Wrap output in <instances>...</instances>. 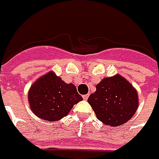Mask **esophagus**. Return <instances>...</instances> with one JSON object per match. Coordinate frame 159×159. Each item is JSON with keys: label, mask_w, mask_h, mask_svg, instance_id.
<instances>
[{"label": "esophagus", "mask_w": 159, "mask_h": 159, "mask_svg": "<svg viewBox=\"0 0 159 159\" xmlns=\"http://www.w3.org/2000/svg\"><path fill=\"white\" fill-rule=\"evenodd\" d=\"M82 98H83V99L87 100L88 98H89V94H87V95H83V96H82Z\"/></svg>", "instance_id": "1"}]
</instances>
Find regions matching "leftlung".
Masks as SVG:
<instances>
[{"mask_svg": "<svg viewBox=\"0 0 159 159\" xmlns=\"http://www.w3.org/2000/svg\"><path fill=\"white\" fill-rule=\"evenodd\" d=\"M96 89L88 102L106 125L121 126L135 114L139 104L137 92L122 76L105 78Z\"/></svg>", "mask_w": 159, "mask_h": 159, "instance_id": "8db88e82", "label": "left lung"}]
</instances>
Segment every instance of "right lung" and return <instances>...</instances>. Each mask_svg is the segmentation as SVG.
Masks as SVG:
<instances>
[{
    "label": "right lung",
    "instance_id": "obj_1",
    "mask_svg": "<svg viewBox=\"0 0 159 159\" xmlns=\"http://www.w3.org/2000/svg\"><path fill=\"white\" fill-rule=\"evenodd\" d=\"M82 99L73 84L65 83L52 71L37 80L28 92L33 113L48 122L65 117L72 107Z\"/></svg>",
    "mask_w": 159,
    "mask_h": 159
}]
</instances>
